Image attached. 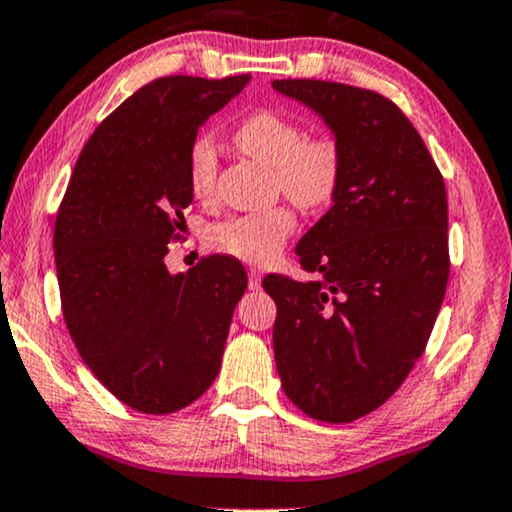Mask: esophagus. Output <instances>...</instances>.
Instances as JSON below:
<instances>
[{
	"mask_svg": "<svg viewBox=\"0 0 512 512\" xmlns=\"http://www.w3.org/2000/svg\"><path fill=\"white\" fill-rule=\"evenodd\" d=\"M249 289L251 291L261 289V272L258 270H249Z\"/></svg>",
	"mask_w": 512,
	"mask_h": 512,
	"instance_id": "1",
	"label": "esophagus"
}]
</instances>
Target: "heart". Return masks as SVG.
I'll return each instance as SVG.
<instances>
[{"label":"heart","mask_w":512,"mask_h":512,"mask_svg":"<svg viewBox=\"0 0 512 512\" xmlns=\"http://www.w3.org/2000/svg\"><path fill=\"white\" fill-rule=\"evenodd\" d=\"M235 143L247 155L275 167V185L301 209H322L343 183V150L331 136L308 138L303 124L280 110H254L237 124ZM218 178V150L211 136H197L188 148V183L197 197H211ZM296 216L289 207L228 218L211 230L221 251L249 263L277 254L294 232Z\"/></svg>","instance_id":"1"}]
</instances>
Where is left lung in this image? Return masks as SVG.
<instances>
[{
  "mask_svg": "<svg viewBox=\"0 0 512 512\" xmlns=\"http://www.w3.org/2000/svg\"><path fill=\"white\" fill-rule=\"evenodd\" d=\"M272 89L324 119L343 150L334 204L296 244L320 280L268 275L282 388L324 423L381 407L426 350L449 280L447 190L418 131L386 96L322 79Z\"/></svg>",
  "mask_w": 512,
  "mask_h": 512,
  "instance_id": "8db88e82",
  "label": "left lung"
}]
</instances>
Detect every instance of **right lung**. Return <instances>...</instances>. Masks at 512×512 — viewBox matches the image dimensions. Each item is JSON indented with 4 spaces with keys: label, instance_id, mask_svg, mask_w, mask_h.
<instances>
[{
    "label": "right lung",
    "instance_id": "1",
    "mask_svg": "<svg viewBox=\"0 0 512 512\" xmlns=\"http://www.w3.org/2000/svg\"><path fill=\"white\" fill-rule=\"evenodd\" d=\"M251 75L159 77L86 141L56 216L53 249L68 331L86 367L126 407L174 414L221 369L247 272L207 256L171 275L169 242L190 207L188 148Z\"/></svg>",
    "mask_w": 512,
    "mask_h": 512
}]
</instances>
